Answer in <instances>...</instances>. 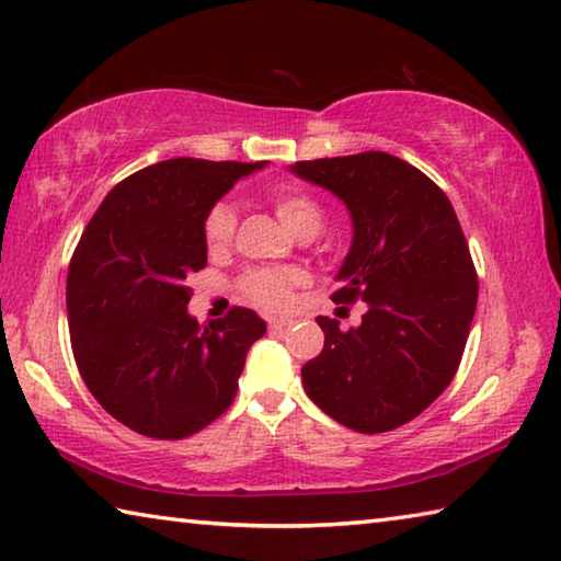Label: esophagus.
I'll use <instances>...</instances> for the list:
<instances>
[{"mask_svg":"<svg viewBox=\"0 0 561 561\" xmlns=\"http://www.w3.org/2000/svg\"><path fill=\"white\" fill-rule=\"evenodd\" d=\"M291 324L289 319H270V331L272 334H279V331H284Z\"/></svg>","mask_w":561,"mask_h":561,"instance_id":"1","label":"esophagus"}]
</instances>
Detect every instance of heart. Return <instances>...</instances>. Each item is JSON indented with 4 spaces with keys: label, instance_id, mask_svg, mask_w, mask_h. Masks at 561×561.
Returning <instances> with one entry per match:
<instances>
[{
    "label": "heart",
    "instance_id": "b5f03b06",
    "mask_svg": "<svg viewBox=\"0 0 561 561\" xmlns=\"http://www.w3.org/2000/svg\"><path fill=\"white\" fill-rule=\"evenodd\" d=\"M272 205L279 220L289 227L294 234L314 237L324 225V210L314 197L301 190H274ZM237 227V213L230 203H217L205 217V242L210 250H222L230 244ZM304 282L301 270H252L244 274L242 291L254 304L267 309H282L289 301V291Z\"/></svg>",
    "mask_w": 561,
    "mask_h": 561
}]
</instances>
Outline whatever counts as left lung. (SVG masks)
Segmentation results:
<instances>
[{
	"instance_id": "obj_1",
	"label": "left lung",
	"mask_w": 561,
	"mask_h": 561,
	"mask_svg": "<svg viewBox=\"0 0 561 561\" xmlns=\"http://www.w3.org/2000/svg\"><path fill=\"white\" fill-rule=\"evenodd\" d=\"M289 170L346 205L354 240L331 299L366 301L356 329L317 317L324 351L304 364V391L351 431H393L448 388L470 334L478 274L458 215L428 175L381 150Z\"/></svg>"
}]
</instances>
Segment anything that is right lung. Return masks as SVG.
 <instances>
[{"instance_id": "add662e5", "label": "right lung", "mask_w": 561, "mask_h": 561, "mask_svg": "<svg viewBox=\"0 0 561 561\" xmlns=\"http://www.w3.org/2000/svg\"><path fill=\"white\" fill-rule=\"evenodd\" d=\"M264 165L173 158L138 170L103 197L76 244L66 279L76 366L130 431L180 440L234 401L267 324L234 307L203 329L187 314V277L207 264V213Z\"/></svg>"}]
</instances>
